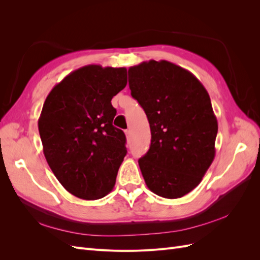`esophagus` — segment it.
I'll return each instance as SVG.
<instances>
[{
  "instance_id": "obj_1",
  "label": "esophagus",
  "mask_w": 260,
  "mask_h": 260,
  "mask_svg": "<svg viewBox=\"0 0 260 260\" xmlns=\"http://www.w3.org/2000/svg\"><path fill=\"white\" fill-rule=\"evenodd\" d=\"M124 133H125V137H127V138L129 139V138H130V136H131V130H130V129L125 130V131H124Z\"/></svg>"
}]
</instances>
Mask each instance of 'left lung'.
Segmentation results:
<instances>
[{
	"mask_svg": "<svg viewBox=\"0 0 260 260\" xmlns=\"http://www.w3.org/2000/svg\"><path fill=\"white\" fill-rule=\"evenodd\" d=\"M131 95L151 127L148 152L139 159L147 187L180 199L200 184L215 158L218 122L209 94L188 70L148 60L128 70Z\"/></svg>",
	"mask_w": 260,
	"mask_h": 260,
	"instance_id": "8db88e82",
	"label": "left lung"
}]
</instances>
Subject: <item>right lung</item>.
Instances as JSON below:
<instances>
[{"mask_svg": "<svg viewBox=\"0 0 260 260\" xmlns=\"http://www.w3.org/2000/svg\"><path fill=\"white\" fill-rule=\"evenodd\" d=\"M127 85L124 67L88 65L74 70L46 96L38 127L43 153L59 183L94 201L111 192L125 149L113 125L112 99Z\"/></svg>", "mask_w": 260, "mask_h": 260, "instance_id": "right-lung-1", "label": "right lung"}]
</instances>
